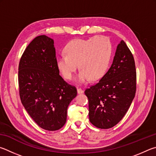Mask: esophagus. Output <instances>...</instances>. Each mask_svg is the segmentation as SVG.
Wrapping results in <instances>:
<instances>
[{
    "label": "esophagus",
    "instance_id": "esophagus-1",
    "mask_svg": "<svg viewBox=\"0 0 156 156\" xmlns=\"http://www.w3.org/2000/svg\"><path fill=\"white\" fill-rule=\"evenodd\" d=\"M76 90H77V93L78 94H82L83 92V90L80 88H76Z\"/></svg>",
    "mask_w": 156,
    "mask_h": 156
}]
</instances>
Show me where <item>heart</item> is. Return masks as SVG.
Masks as SVG:
<instances>
[{"label":"heart","instance_id":"heart-1","mask_svg":"<svg viewBox=\"0 0 156 156\" xmlns=\"http://www.w3.org/2000/svg\"><path fill=\"white\" fill-rule=\"evenodd\" d=\"M64 52L66 54L57 57V68L65 79L70 80L78 64L81 70L75 80L82 83L90 78L96 81L104 76L110 64L112 47L110 40L101 35L71 40L66 45Z\"/></svg>","mask_w":156,"mask_h":156}]
</instances>
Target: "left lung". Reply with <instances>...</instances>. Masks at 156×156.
<instances>
[{
	"label": "left lung",
	"mask_w": 156,
	"mask_h": 156,
	"mask_svg": "<svg viewBox=\"0 0 156 156\" xmlns=\"http://www.w3.org/2000/svg\"><path fill=\"white\" fill-rule=\"evenodd\" d=\"M136 71L133 55L123 40L117 46L110 69L87 88L89 119L100 129H109L123 118L135 97Z\"/></svg>",
	"instance_id": "left-lung-1"
}]
</instances>
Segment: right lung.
Wrapping results in <instances>:
<instances>
[{"mask_svg": "<svg viewBox=\"0 0 156 156\" xmlns=\"http://www.w3.org/2000/svg\"><path fill=\"white\" fill-rule=\"evenodd\" d=\"M18 84L21 102L38 126L48 131L64 126L77 92L59 75L53 39L40 35L26 48L19 63Z\"/></svg>", "mask_w": 156, "mask_h": 156, "instance_id": "1", "label": "right lung"}]
</instances>
